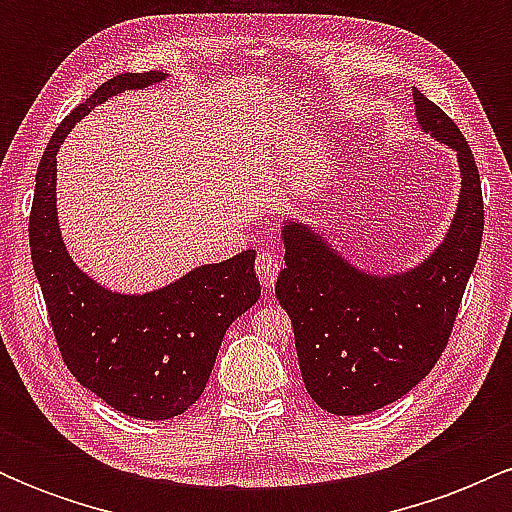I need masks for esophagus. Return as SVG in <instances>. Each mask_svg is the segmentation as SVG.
<instances>
[{"instance_id": "obj_1", "label": "esophagus", "mask_w": 512, "mask_h": 512, "mask_svg": "<svg viewBox=\"0 0 512 512\" xmlns=\"http://www.w3.org/2000/svg\"><path fill=\"white\" fill-rule=\"evenodd\" d=\"M255 272L264 289H272L276 276H279V257H276L274 250L260 252V257L255 262Z\"/></svg>"}]
</instances>
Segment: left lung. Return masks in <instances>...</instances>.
Segmentation results:
<instances>
[{
  "instance_id": "left-lung-1",
  "label": "left lung",
  "mask_w": 512,
  "mask_h": 512,
  "mask_svg": "<svg viewBox=\"0 0 512 512\" xmlns=\"http://www.w3.org/2000/svg\"><path fill=\"white\" fill-rule=\"evenodd\" d=\"M416 125L455 151L460 195L440 243L414 267L370 272L315 223H281L284 262L276 298L291 317L308 395L337 416L397 402L431 373L452 332L484 233L481 182L467 142L436 103L411 88Z\"/></svg>"
}]
</instances>
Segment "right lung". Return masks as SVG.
Returning a JSON list of instances; mask_svg holds the SVG:
<instances>
[{
	"label": "right lung",
	"mask_w": 512,
	"mask_h": 512,
	"mask_svg": "<svg viewBox=\"0 0 512 512\" xmlns=\"http://www.w3.org/2000/svg\"><path fill=\"white\" fill-rule=\"evenodd\" d=\"M170 74H117L93 91L52 134L35 175L28 223L33 269L62 358L105 404L144 421L182 414L202 397L223 334L260 298L255 250L199 264L154 291L103 286L69 255L57 214V151L93 108L144 91Z\"/></svg>",
	"instance_id": "obj_1"
}]
</instances>
